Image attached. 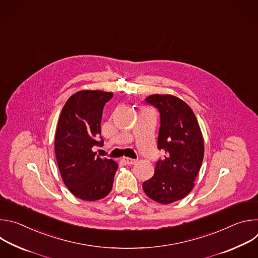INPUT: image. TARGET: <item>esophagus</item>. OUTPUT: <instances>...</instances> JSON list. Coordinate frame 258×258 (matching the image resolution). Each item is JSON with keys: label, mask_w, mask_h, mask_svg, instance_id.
Returning a JSON list of instances; mask_svg holds the SVG:
<instances>
[{"label": "esophagus", "mask_w": 258, "mask_h": 258, "mask_svg": "<svg viewBox=\"0 0 258 258\" xmlns=\"http://www.w3.org/2000/svg\"><path fill=\"white\" fill-rule=\"evenodd\" d=\"M121 160H122L125 164H127V165H133V164H135V163L137 162L136 159H132V158H130V157H123Z\"/></svg>", "instance_id": "obj_1"}]
</instances>
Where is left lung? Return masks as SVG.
<instances>
[{"label": "left lung", "instance_id": "obj_1", "mask_svg": "<svg viewBox=\"0 0 258 258\" xmlns=\"http://www.w3.org/2000/svg\"><path fill=\"white\" fill-rule=\"evenodd\" d=\"M160 112L157 146L164 157L156 163L153 176L143 182V190L152 200L169 204L185 198L204 156V141L191 107L172 95L154 94L146 98Z\"/></svg>", "mask_w": 258, "mask_h": 258}]
</instances>
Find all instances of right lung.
<instances>
[{"label": "right lung", "instance_id": "1", "mask_svg": "<svg viewBox=\"0 0 258 258\" xmlns=\"http://www.w3.org/2000/svg\"><path fill=\"white\" fill-rule=\"evenodd\" d=\"M113 93L82 90L66 101L55 135V154L61 177L68 190L85 201L106 197L112 189L118 164L100 158L93 151L101 134L105 103Z\"/></svg>", "mask_w": 258, "mask_h": 258}]
</instances>
